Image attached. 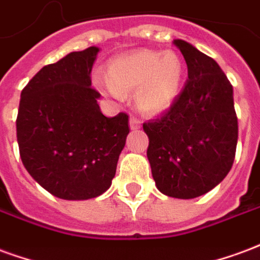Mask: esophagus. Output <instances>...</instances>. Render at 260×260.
Returning <instances> with one entry per match:
<instances>
[{
    "label": "esophagus",
    "instance_id": "1",
    "mask_svg": "<svg viewBox=\"0 0 260 260\" xmlns=\"http://www.w3.org/2000/svg\"><path fill=\"white\" fill-rule=\"evenodd\" d=\"M128 123H130V128H132V130H137V128L141 127V120L137 119L136 116L130 117V122Z\"/></svg>",
    "mask_w": 260,
    "mask_h": 260
}]
</instances>
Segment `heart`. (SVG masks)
I'll return each mask as SVG.
<instances>
[{
    "label": "heart",
    "mask_w": 260,
    "mask_h": 260,
    "mask_svg": "<svg viewBox=\"0 0 260 260\" xmlns=\"http://www.w3.org/2000/svg\"><path fill=\"white\" fill-rule=\"evenodd\" d=\"M183 75L184 65L177 52L140 50L115 58L109 63V77L96 73L94 80L104 92L117 100L136 90L138 108L158 113L174 101Z\"/></svg>",
    "instance_id": "heart-1"
}]
</instances>
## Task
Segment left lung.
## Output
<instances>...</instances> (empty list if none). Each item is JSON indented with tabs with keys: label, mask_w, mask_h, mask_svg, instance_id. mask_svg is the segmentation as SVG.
<instances>
[{
	"label": "left lung",
	"mask_w": 260,
	"mask_h": 260,
	"mask_svg": "<svg viewBox=\"0 0 260 260\" xmlns=\"http://www.w3.org/2000/svg\"><path fill=\"white\" fill-rule=\"evenodd\" d=\"M188 79L169 111L144 123L152 177L162 194L191 200L215 188L236 156L233 86L215 59L187 41L174 40Z\"/></svg>",
	"instance_id": "8db88e82"
}]
</instances>
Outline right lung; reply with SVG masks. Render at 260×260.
Returning a JSON list of instances; mask_svg holds the SVG:
<instances>
[{
    "mask_svg": "<svg viewBox=\"0 0 260 260\" xmlns=\"http://www.w3.org/2000/svg\"><path fill=\"white\" fill-rule=\"evenodd\" d=\"M100 48L44 66L20 94L16 136L24 168L58 198H95L111 187L128 134L127 113L102 115L91 87Z\"/></svg>",
    "mask_w": 260,
    "mask_h": 260,
    "instance_id": "right-lung-1",
    "label": "right lung"
}]
</instances>
